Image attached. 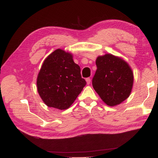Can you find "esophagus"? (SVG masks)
Returning <instances> with one entry per match:
<instances>
[{"label":"esophagus","instance_id":"obj_1","mask_svg":"<svg viewBox=\"0 0 158 158\" xmlns=\"http://www.w3.org/2000/svg\"><path fill=\"white\" fill-rule=\"evenodd\" d=\"M86 81L87 84H90V83H91V79H90L89 77H88V78L86 79Z\"/></svg>","mask_w":158,"mask_h":158}]
</instances>
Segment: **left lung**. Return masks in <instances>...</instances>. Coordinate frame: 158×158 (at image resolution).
Instances as JSON below:
<instances>
[{"label": "left lung", "instance_id": "left-lung-1", "mask_svg": "<svg viewBox=\"0 0 158 158\" xmlns=\"http://www.w3.org/2000/svg\"><path fill=\"white\" fill-rule=\"evenodd\" d=\"M92 85L102 101L110 106L125 101L131 94L134 75L126 62L111 54L98 57Z\"/></svg>", "mask_w": 158, "mask_h": 158}]
</instances>
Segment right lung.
Here are the masks:
<instances>
[{
  "instance_id": "right-lung-1",
  "label": "right lung",
  "mask_w": 158,
  "mask_h": 158,
  "mask_svg": "<svg viewBox=\"0 0 158 158\" xmlns=\"http://www.w3.org/2000/svg\"><path fill=\"white\" fill-rule=\"evenodd\" d=\"M37 89L48 107L65 110L73 103L86 81L69 52L57 49L44 62L37 77Z\"/></svg>"
}]
</instances>
